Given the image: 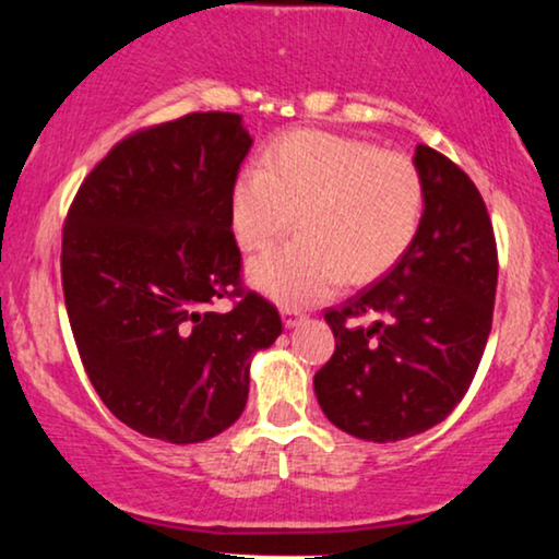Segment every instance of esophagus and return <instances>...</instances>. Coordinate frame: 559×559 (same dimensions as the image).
I'll use <instances>...</instances> for the list:
<instances>
[{
    "instance_id": "1",
    "label": "esophagus",
    "mask_w": 559,
    "mask_h": 559,
    "mask_svg": "<svg viewBox=\"0 0 559 559\" xmlns=\"http://www.w3.org/2000/svg\"><path fill=\"white\" fill-rule=\"evenodd\" d=\"M281 317H284V324L288 326V330H294V326L307 322V314H301V311H296V309H284L281 311Z\"/></svg>"
}]
</instances>
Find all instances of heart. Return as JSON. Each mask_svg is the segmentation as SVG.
Listing matches in <instances>:
<instances>
[{
    "label": "heart",
    "mask_w": 559,
    "mask_h": 559,
    "mask_svg": "<svg viewBox=\"0 0 559 559\" xmlns=\"http://www.w3.org/2000/svg\"><path fill=\"white\" fill-rule=\"evenodd\" d=\"M233 227L245 250H263L296 221L301 233L250 263V284L288 307L330 296L342 281L389 271L419 233L424 178L406 155L362 140L296 130L275 140L263 166L233 186Z\"/></svg>",
    "instance_id": "1"
}]
</instances>
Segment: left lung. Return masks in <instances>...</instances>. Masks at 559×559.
Masks as SVG:
<instances>
[{
    "mask_svg": "<svg viewBox=\"0 0 559 559\" xmlns=\"http://www.w3.org/2000/svg\"><path fill=\"white\" fill-rule=\"evenodd\" d=\"M424 178L419 233L399 263L340 309H326L334 355L314 376L317 401L357 440L396 442L444 421L486 349L498 284L496 237L471 176L416 147ZM373 313L370 328L353 325Z\"/></svg>",
    "mask_w": 559,
    "mask_h": 559,
    "instance_id": "left-lung-1",
    "label": "left lung"
}]
</instances>
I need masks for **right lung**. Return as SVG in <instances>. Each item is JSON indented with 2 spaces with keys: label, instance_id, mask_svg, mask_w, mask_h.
<instances>
[{
  "label": "right lung",
  "instance_id": "right-lung-1",
  "mask_svg": "<svg viewBox=\"0 0 559 559\" xmlns=\"http://www.w3.org/2000/svg\"><path fill=\"white\" fill-rule=\"evenodd\" d=\"M242 117L193 111L96 163L63 225L61 278L86 376L119 421L170 444L217 437L248 404L278 309L240 284L233 186ZM219 298H237L217 312Z\"/></svg>",
  "mask_w": 559,
  "mask_h": 559
}]
</instances>
